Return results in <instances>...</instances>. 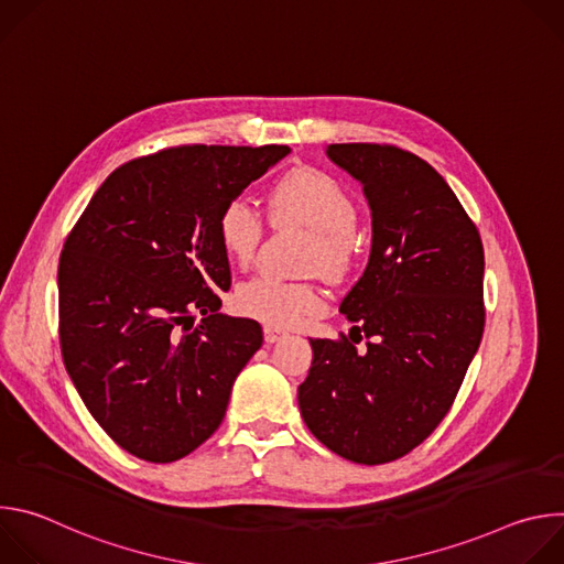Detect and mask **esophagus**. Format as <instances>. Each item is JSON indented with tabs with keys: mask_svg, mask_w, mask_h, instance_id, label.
Returning <instances> with one entry per match:
<instances>
[{
	"mask_svg": "<svg viewBox=\"0 0 564 564\" xmlns=\"http://www.w3.org/2000/svg\"><path fill=\"white\" fill-rule=\"evenodd\" d=\"M263 337H265V344H276V341L285 339L288 333L281 330V328H274V326H265L263 328Z\"/></svg>",
	"mask_w": 564,
	"mask_h": 564,
	"instance_id": "esophagus-1",
	"label": "esophagus"
}]
</instances>
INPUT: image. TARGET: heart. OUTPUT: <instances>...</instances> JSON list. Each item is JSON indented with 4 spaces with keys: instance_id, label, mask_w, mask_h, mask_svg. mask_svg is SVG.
Returning a JSON list of instances; mask_svg holds the SVG:
<instances>
[{
    "instance_id": "heart-1",
    "label": "heart",
    "mask_w": 564,
    "mask_h": 564,
    "mask_svg": "<svg viewBox=\"0 0 564 564\" xmlns=\"http://www.w3.org/2000/svg\"><path fill=\"white\" fill-rule=\"evenodd\" d=\"M270 209L281 223H296L314 231L310 265L326 276L341 279L355 261V227L359 209L348 189L318 170H296L288 174L270 194ZM223 252L246 265L265 231L261 212L246 198L227 200L216 220ZM240 314L270 326H294L324 307L318 290L310 283H288L272 276H252L234 292Z\"/></svg>"
}]
</instances>
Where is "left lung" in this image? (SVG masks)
Masks as SVG:
<instances>
[{
    "instance_id": "8db88e82",
    "label": "left lung",
    "mask_w": 564,
    "mask_h": 564,
    "mask_svg": "<svg viewBox=\"0 0 564 564\" xmlns=\"http://www.w3.org/2000/svg\"><path fill=\"white\" fill-rule=\"evenodd\" d=\"M328 158L364 185L372 246L339 312L371 341L310 339L299 386L310 433L357 464H383L420 446L446 417L485 333V248L446 181L390 144H328Z\"/></svg>"
}]
</instances>
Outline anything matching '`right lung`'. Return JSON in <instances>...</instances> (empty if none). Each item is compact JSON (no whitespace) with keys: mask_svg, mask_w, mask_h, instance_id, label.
I'll use <instances>...</instances> for the list:
<instances>
[{"mask_svg":"<svg viewBox=\"0 0 564 564\" xmlns=\"http://www.w3.org/2000/svg\"><path fill=\"white\" fill-rule=\"evenodd\" d=\"M288 153L285 144H187L129 160L66 236L57 268L64 366L127 453L176 462L220 426L263 330L218 312L231 274L216 220Z\"/></svg>","mask_w":564,"mask_h":564,"instance_id":"1","label":"right lung"}]
</instances>
